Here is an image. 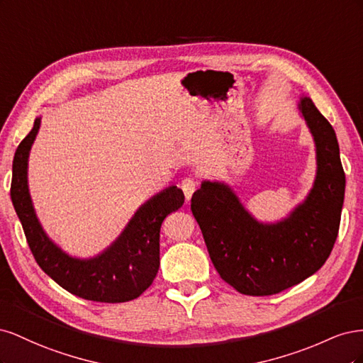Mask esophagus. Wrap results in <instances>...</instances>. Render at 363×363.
<instances>
[{
  "instance_id": "obj_1",
  "label": "esophagus",
  "mask_w": 363,
  "mask_h": 363,
  "mask_svg": "<svg viewBox=\"0 0 363 363\" xmlns=\"http://www.w3.org/2000/svg\"><path fill=\"white\" fill-rule=\"evenodd\" d=\"M182 189H183V192H184L186 201L189 203L192 194H194L195 189H196V182H195L194 179H184V180L182 182Z\"/></svg>"
}]
</instances>
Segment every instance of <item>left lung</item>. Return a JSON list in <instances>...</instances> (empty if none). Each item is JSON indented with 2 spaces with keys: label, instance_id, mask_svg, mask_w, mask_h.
Segmentation results:
<instances>
[{
  "label": "left lung",
  "instance_id": "1",
  "mask_svg": "<svg viewBox=\"0 0 363 363\" xmlns=\"http://www.w3.org/2000/svg\"><path fill=\"white\" fill-rule=\"evenodd\" d=\"M315 140L316 177L306 200L277 223H259L228 184L204 180L191 200L213 267L244 295L279 294L311 277L339 232L345 172L333 127L309 96L298 103Z\"/></svg>",
  "mask_w": 363,
  "mask_h": 363
}]
</instances>
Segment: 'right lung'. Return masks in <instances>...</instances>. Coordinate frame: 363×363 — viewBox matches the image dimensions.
I'll list each match as a JSON object with an SVG mask.
<instances>
[{
	"instance_id": "add662e5",
	"label": "right lung",
	"mask_w": 363,
	"mask_h": 363,
	"mask_svg": "<svg viewBox=\"0 0 363 363\" xmlns=\"http://www.w3.org/2000/svg\"><path fill=\"white\" fill-rule=\"evenodd\" d=\"M39 127L40 118H36L31 131L18 145L10 188L13 207L38 265L63 289L84 300L124 303L138 298L156 279L160 265V227L164 218L183 206V191L169 186L142 204L124 232L101 255L91 259L72 257L43 232L28 192V156Z\"/></svg>"
}]
</instances>
